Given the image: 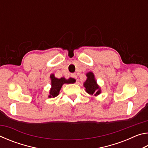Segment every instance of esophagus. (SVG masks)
Masks as SVG:
<instances>
[{
    "label": "esophagus",
    "instance_id": "34e87169",
    "mask_svg": "<svg viewBox=\"0 0 148 148\" xmlns=\"http://www.w3.org/2000/svg\"><path fill=\"white\" fill-rule=\"evenodd\" d=\"M71 76H72V77H73V78H74V79H77V74L76 73L72 74L71 75Z\"/></svg>",
    "mask_w": 148,
    "mask_h": 148
}]
</instances>
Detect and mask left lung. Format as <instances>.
Returning a JSON list of instances; mask_svg holds the SVG:
<instances>
[{
    "label": "left lung",
    "mask_w": 148,
    "mask_h": 148,
    "mask_svg": "<svg viewBox=\"0 0 148 148\" xmlns=\"http://www.w3.org/2000/svg\"><path fill=\"white\" fill-rule=\"evenodd\" d=\"M87 79L84 83L86 92L90 95H95V96L99 95L101 93V89L96 83L94 74L92 72H89L87 74Z\"/></svg>",
    "instance_id": "8db88e82"
}]
</instances>
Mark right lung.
Masks as SVG:
<instances>
[{"label":"right lung","mask_w":148,"mask_h":148,"mask_svg":"<svg viewBox=\"0 0 148 148\" xmlns=\"http://www.w3.org/2000/svg\"><path fill=\"white\" fill-rule=\"evenodd\" d=\"M51 86L52 87L49 92V98L51 97H56L59 93V91L61 89V87L64 84H73L74 83L75 79L70 77L69 79H66L64 77H61L60 79H57L56 77H55L54 75L52 74L51 76Z\"/></svg>","instance_id":"right-lung-1"}]
</instances>
